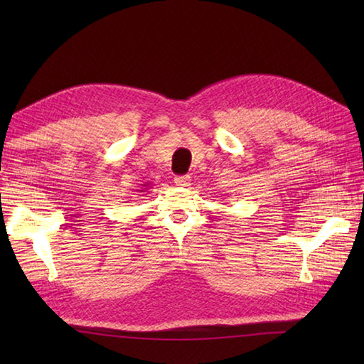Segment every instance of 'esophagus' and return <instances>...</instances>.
Instances as JSON below:
<instances>
[{"label": "esophagus", "instance_id": "esophagus-1", "mask_svg": "<svg viewBox=\"0 0 364 364\" xmlns=\"http://www.w3.org/2000/svg\"><path fill=\"white\" fill-rule=\"evenodd\" d=\"M175 184L180 188H189L191 186V176L189 175H181V176H175Z\"/></svg>", "mask_w": 364, "mask_h": 364}]
</instances>
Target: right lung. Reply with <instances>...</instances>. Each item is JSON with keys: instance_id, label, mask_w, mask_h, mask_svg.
<instances>
[{"instance_id": "add662e5", "label": "right lung", "mask_w": 364, "mask_h": 364, "mask_svg": "<svg viewBox=\"0 0 364 364\" xmlns=\"http://www.w3.org/2000/svg\"><path fill=\"white\" fill-rule=\"evenodd\" d=\"M144 188H145V189H141L139 192H145V191H146V184H144Z\"/></svg>"}]
</instances>
